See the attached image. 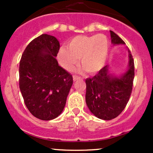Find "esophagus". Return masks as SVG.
I'll return each mask as SVG.
<instances>
[{
  "label": "esophagus",
  "mask_w": 153,
  "mask_h": 153,
  "mask_svg": "<svg viewBox=\"0 0 153 153\" xmlns=\"http://www.w3.org/2000/svg\"><path fill=\"white\" fill-rule=\"evenodd\" d=\"M81 77H79V76H77V75H73V80H74V81H78V80H80L81 79Z\"/></svg>",
  "instance_id": "esophagus-1"
}]
</instances>
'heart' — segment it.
Here are the masks:
<instances>
[{
  "instance_id": "heart-1",
  "label": "heart",
  "mask_w": 153,
  "mask_h": 153,
  "mask_svg": "<svg viewBox=\"0 0 153 153\" xmlns=\"http://www.w3.org/2000/svg\"><path fill=\"white\" fill-rule=\"evenodd\" d=\"M109 49V41L105 35H78L68 41L67 48L58 49L57 59L64 69L72 70L79 58L86 72L95 73L105 65Z\"/></svg>"
}]
</instances>
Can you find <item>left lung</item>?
<instances>
[{
	"label": "left lung",
	"instance_id": "8db88e82",
	"mask_svg": "<svg viewBox=\"0 0 153 153\" xmlns=\"http://www.w3.org/2000/svg\"><path fill=\"white\" fill-rule=\"evenodd\" d=\"M113 45L125 44L124 41L110 31ZM128 50V69L121 76H113L105 66L92 78L86 79V103L90 112L97 118L111 120L120 115L129 100L135 75L134 60Z\"/></svg>",
	"mask_w": 153,
	"mask_h": 153
}]
</instances>
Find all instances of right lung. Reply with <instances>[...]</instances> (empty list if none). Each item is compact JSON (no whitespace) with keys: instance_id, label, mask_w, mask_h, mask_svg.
Wrapping results in <instances>:
<instances>
[{"instance_id":"add662e5","label":"right lung","mask_w":153,"mask_h":153,"mask_svg":"<svg viewBox=\"0 0 153 153\" xmlns=\"http://www.w3.org/2000/svg\"><path fill=\"white\" fill-rule=\"evenodd\" d=\"M55 37L43 34L26 47L19 66V86L32 115L43 121L57 118L65 106L73 83L71 74L58 65Z\"/></svg>"}]
</instances>
